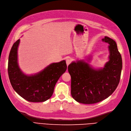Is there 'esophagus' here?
<instances>
[{"label": "esophagus", "instance_id": "1", "mask_svg": "<svg viewBox=\"0 0 131 131\" xmlns=\"http://www.w3.org/2000/svg\"><path fill=\"white\" fill-rule=\"evenodd\" d=\"M66 64H67V65L68 66L69 65H70V63H71V60L70 59V58H67V59H66Z\"/></svg>", "mask_w": 131, "mask_h": 131}]
</instances>
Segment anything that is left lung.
<instances>
[{
	"mask_svg": "<svg viewBox=\"0 0 131 131\" xmlns=\"http://www.w3.org/2000/svg\"><path fill=\"white\" fill-rule=\"evenodd\" d=\"M102 41L109 45V61L103 69L95 70L84 61L68 66L71 77V95L79 103L94 104L108 98L119 83L122 58L114 40L107 36Z\"/></svg>",
	"mask_w": 131,
	"mask_h": 131,
	"instance_id": "1",
	"label": "left lung"
}]
</instances>
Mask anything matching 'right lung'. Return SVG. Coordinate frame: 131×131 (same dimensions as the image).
<instances>
[{"mask_svg": "<svg viewBox=\"0 0 131 131\" xmlns=\"http://www.w3.org/2000/svg\"><path fill=\"white\" fill-rule=\"evenodd\" d=\"M19 43V39L14 43L9 54L8 74L11 85L17 93L29 102H44L52 96L56 83L66 71V61L53 63L39 73L27 75L18 65Z\"/></svg>", "mask_w": 131, "mask_h": 131, "instance_id": "add662e5", "label": "right lung"}]
</instances>
